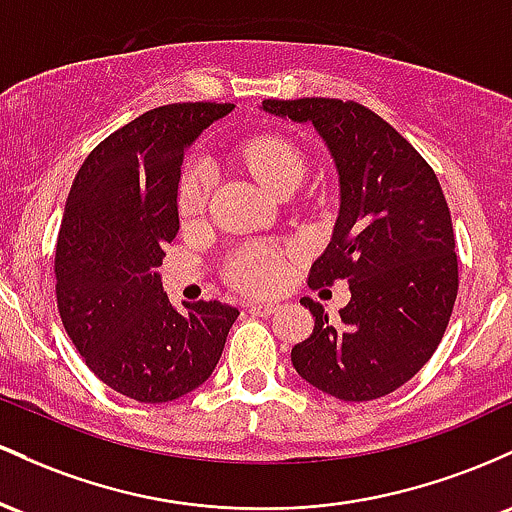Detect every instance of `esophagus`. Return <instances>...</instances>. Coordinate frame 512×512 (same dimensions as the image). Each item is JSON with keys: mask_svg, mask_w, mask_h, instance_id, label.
I'll use <instances>...</instances> for the list:
<instances>
[{"mask_svg": "<svg viewBox=\"0 0 512 512\" xmlns=\"http://www.w3.org/2000/svg\"><path fill=\"white\" fill-rule=\"evenodd\" d=\"M249 312L256 314V317H271L273 312H278V304H273V302H251Z\"/></svg>", "mask_w": 512, "mask_h": 512, "instance_id": "esophagus-1", "label": "esophagus"}]
</instances>
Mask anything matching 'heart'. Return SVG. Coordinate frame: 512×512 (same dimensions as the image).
Returning a JSON list of instances; mask_svg holds the SVG:
<instances>
[{
  "label": "heart",
  "instance_id": "1",
  "mask_svg": "<svg viewBox=\"0 0 512 512\" xmlns=\"http://www.w3.org/2000/svg\"><path fill=\"white\" fill-rule=\"evenodd\" d=\"M241 159L268 191L278 195L297 186L304 176V154L280 135H261L241 145ZM210 166L203 159H191L183 166L179 183V210L183 217L203 212L210 193ZM285 258L268 244H249L229 261V275L241 290L268 295L285 280Z\"/></svg>",
  "mask_w": 512,
  "mask_h": 512
}]
</instances>
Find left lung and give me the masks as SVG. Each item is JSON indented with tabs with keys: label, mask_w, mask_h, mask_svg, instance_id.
Masks as SVG:
<instances>
[{
	"label": "left lung",
	"mask_w": 512,
	"mask_h": 512,
	"mask_svg": "<svg viewBox=\"0 0 512 512\" xmlns=\"http://www.w3.org/2000/svg\"><path fill=\"white\" fill-rule=\"evenodd\" d=\"M263 111L312 123L341 183L333 237L309 271V287L346 280L350 302L329 321L319 302L304 297L314 331L292 348V365L336 399L392 394L440 346L457 300L455 232L438 176L358 101L266 99Z\"/></svg>",
	"instance_id": "left-lung-1"
}]
</instances>
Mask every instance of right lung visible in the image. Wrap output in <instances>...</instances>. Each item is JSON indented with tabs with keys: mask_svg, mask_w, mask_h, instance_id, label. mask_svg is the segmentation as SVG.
I'll return each mask as SVG.
<instances>
[{
	"mask_svg": "<svg viewBox=\"0 0 512 512\" xmlns=\"http://www.w3.org/2000/svg\"><path fill=\"white\" fill-rule=\"evenodd\" d=\"M234 103H169L91 149L67 195L55 249V295L67 336L103 384L164 404L215 370L239 309L174 307L157 268L179 234L186 147Z\"/></svg>",
	"mask_w": 512,
	"mask_h": 512,
	"instance_id": "obj_1",
	"label": "right lung"
}]
</instances>
